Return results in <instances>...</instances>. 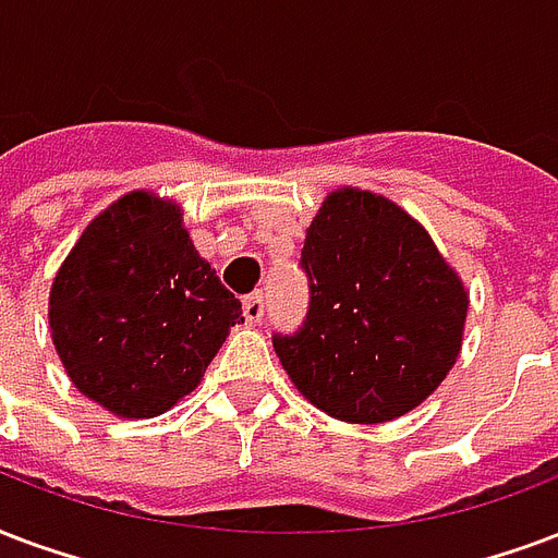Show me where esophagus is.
Returning <instances> with one entry per match:
<instances>
[{
	"label": "esophagus",
	"mask_w": 558,
	"mask_h": 558,
	"mask_svg": "<svg viewBox=\"0 0 558 558\" xmlns=\"http://www.w3.org/2000/svg\"><path fill=\"white\" fill-rule=\"evenodd\" d=\"M244 317L250 326L262 324V317H264V296L262 294L244 296Z\"/></svg>",
	"instance_id": "obj_1"
}]
</instances>
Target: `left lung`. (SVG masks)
<instances>
[{
  "instance_id": "8db88e82",
  "label": "left lung",
  "mask_w": 558,
  "mask_h": 558,
  "mask_svg": "<svg viewBox=\"0 0 558 558\" xmlns=\"http://www.w3.org/2000/svg\"><path fill=\"white\" fill-rule=\"evenodd\" d=\"M308 314L274 335L305 400L347 423L412 412L462 350L468 291L433 238L385 196L338 187L305 232Z\"/></svg>"
}]
</instances>
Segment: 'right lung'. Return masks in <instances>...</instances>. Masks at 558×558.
Segmentation results:
<instances>
[{"mask_svg":"<svg viewBox=\"0 0 558 558\" xmlns=\"http://www.w3.org/2000/svg\"><path fill=\"white\" fill-rule=\"evenodd\" d=\"M241 320V303L196 253L182 208L149 191L94 217L49 291L66 376L117 417L173 409Z\"/></svg>","mask_w":558,"mask_h":558,"instance_id":"add662e5","label":"right lung"}]
</instances>
